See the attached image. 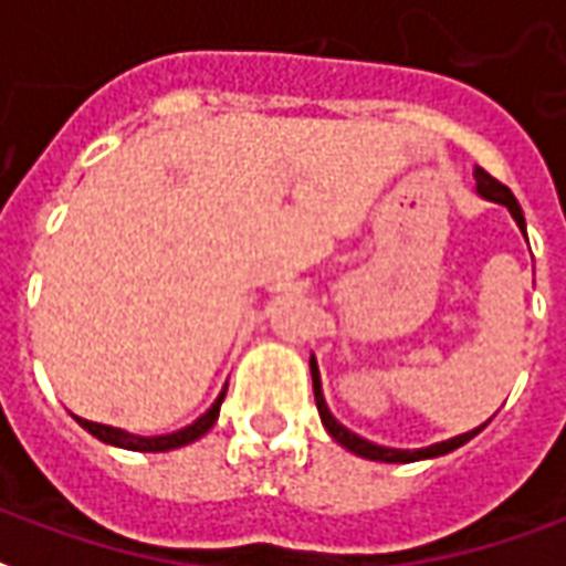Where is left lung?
Masks as SVG:
<instances>
[{
    "label": "left lung",
    "instance_id": "obj_1",
    "mask_svg": "<svg viewBox=\"0 0 566 566\" xmlns=\"http://www.w3.org/2000/svg\"><path fill=\"white\" fill-rule=\"evenodd\" d=\"M475 193L479 197L491 199V202H500V206H506L510 214L515 218V223L524 230V214H522V206L515 202L512 197V190L506 185H500L494 175H488L482 166H475ZM308 367H312V385H315V403H318V416H321V424L327 427V433H331L339 446H345L348 451H355L360 458H369V461H385V463H412V461H424V458H439V454H449V451L461 449L463 442H470V439L482 430V427H475L470 433H461V437L454 439H446V442H437V446H427V449H385V446H376V442H369V439L357 437L352 433L348 427H343L336 418L331 416V409L324 403V394H321V376H318V364H315V357L308 360Z\"/></svg>",
    "mask_w": 566,
    "mask_h": 566
}]
</instances>
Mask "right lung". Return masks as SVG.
Returning <instances> with one entry per match:
<instances>
[{
  "mask_svg": "<svg viewBox=\"0 0 566 566\" xmlns=\"http://www.w3.org/2000/svg\"><path fill=\"white\" fill-rule=\"evenodd\" d=\"M223 394L211 403V409L206 416H199L193 424L181 427V430H175V433H166V437H136V433H127V430H120V427H108V424H96V421H87V418H78V424L93 433L96 439H103L108 446H117V449H129V451H169V449H181L187 442H193L202 433H209L214 421H218V412H221L223 403Z\"/></svg>",
  "mask_w": 566,
  "mask_h": 566,
  "instance_id": "obj_1",
  "label": "right lung"
}]
</instances>
